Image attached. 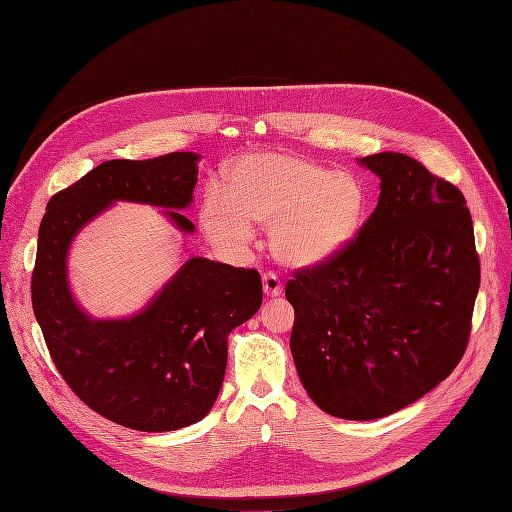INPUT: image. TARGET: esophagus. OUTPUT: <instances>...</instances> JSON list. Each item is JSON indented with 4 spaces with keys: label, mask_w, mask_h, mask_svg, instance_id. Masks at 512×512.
Returning a JSON list of instances; mask_svg holds the SVG:
<instances>
[{
    "label": "esophagus",
    "mask_w": 512,
    "mask_h": 512,
    "mask_svg": "<svg viewBox=\"0 0 512 512\" xmlns=\"http://www.w3.org/2000/svg\"><path fill=\"white\" fill-rule=\"evenodd\" d=\"M263 292L267 294V297H280L282 294V282H280V278L276 276V274H272V272H265L263 274Z\"/></svg>",
    "instance_id": "34e87169"
}]
</instances>
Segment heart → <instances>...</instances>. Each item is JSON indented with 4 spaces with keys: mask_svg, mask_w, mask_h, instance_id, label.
<instances>
[{
    "mask_svg": "<svg viewBox=\"0 0 512 512\" xmlns=\"http://www.w3.org/2000/svg\"><path fill=\"white\" fill-rule=\"evenodd\" d=\"M367 195L359 178L290 153H251L213 191L201 228L224 249L245 247L251 224L272 226V249L288 265H317L340 255L359 234Z\"/></svg>",
    "mask_w": 512,
    "mask_h": 512,
    "instance_id": "b5f03b06",
    "label": "heart"
}]
</instances>
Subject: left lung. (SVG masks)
I'll return each instance as SVG.
<instances>
[{"instance_id":"8db88e82","label":"left lung","mask_w":512,"mask_h":512,"mask_svg":"<svg viewBox=\"0 0 512 512\" xmlns=\"http://www.w3.org/2000/svg\"><path fill=\"white\" fill-rule=\"evenodd\" d=\"M359 164L380 201L340 255L286 284L290 351L315 405L334 417L392 415L434 390L465 355L479 290L463 193L405 153Z\"/></svg>"}]
</instances>
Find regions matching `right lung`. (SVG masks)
Segmentation results:
<instances>
[{"label": "right lung", "mask_w": 512, "mask_h": 512, "mask_svg": "<svg viewBox=\"0 0 512 512\" xmlns=\"http://www.w3.org/2000/svg\"><path fill=\"white\" fill-rule=\"evenodd\" d=\"M199 155L103 161L53 195L41 220L31 294L49 355L87 407L139 432H174L201 421L220 394L228 334L261 307L257 270L188 259L137 315L95 319L68 286L74 236L116 201L164 209L191 234L180 209L193 203Z\"/></svg>", "instance_id": "obj_1"}]
</instances>
